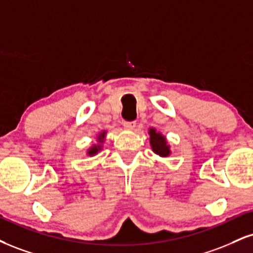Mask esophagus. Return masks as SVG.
Segmentation results:
<instances>
[{
    "label": "esophagus",
    "mask_w": 253,
    "mask_h": 253,
    "mask_svg": "<svg viewBox=\"0 0 253 253\" xmlns=\"http://www.w3.org/2000/svg\"><path fill=\"white\" fill-rule=\"evenodd\" d=\"M135 123L134 121H125L124 123V127L126 129H128V130H133L134 129V127H135Z\"/></svg>",
    "instance_id": "34e87169"
}]
</instances>
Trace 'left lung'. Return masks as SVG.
I'll return each mask as SVG.
<instances>
[{
  "mask_svg": "<svg viewBox=\"0 0 253 253\" xmlns=\"http://www.w3.org/2000/svg\"><path fill=\"white\" fill-rule=\"evenodd\" d=\"M148 134H150V145L152 151L161 158H167L172 154L171 145L167 141L166 136L161 132H158L156 128L151 127L148 129Z\"/></svg>",
  "mask_w": 253,
  "mask_h": 253,
  "instance_id": "left-lung-1",
  "label": "left lung"
}]
</instances>
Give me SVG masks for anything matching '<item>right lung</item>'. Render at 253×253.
Instances as JSON below:
<instances>
[{
    "label": "right lung",
    "instance_id": "1",
    "mask_svg": "<svg viewBox=\"0 0 253 253\" xmlns=\"http://www.w3.org/2000/svg\"><path fill=\"white\" fill-rule=\"evenodd\" d=\"M106 134H107V130H102V132H100L99 134L96 135V144H93L87 150L86 154L88 157L96 156L100 151H102V146H103V142H105Z\"/></svg>",
    "mask_w": 253,
    "mask_h": 253
}]
</instances>
